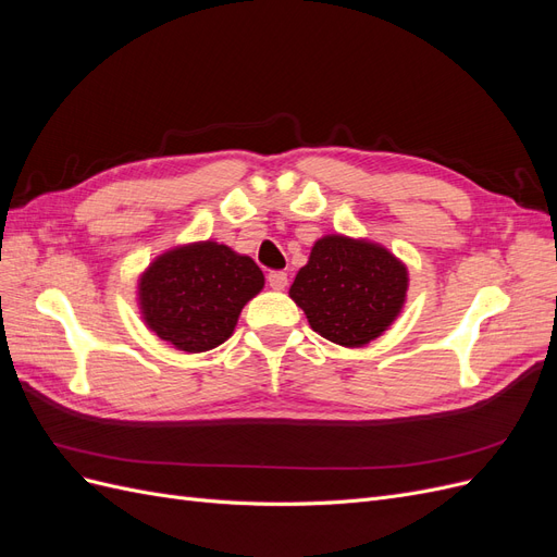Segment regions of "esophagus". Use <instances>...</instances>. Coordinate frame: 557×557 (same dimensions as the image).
<instances>
[{"instance_id": "34e87169", "label": "esophagus", "mask_w": 557, "mask_h": 557, "mask_svg": "<svg viewBox=\"0 0 557 557\" xmlns=\"http://www.w3.org/2000/svg\"><path fill=\"white\" fill-rule=\"evenodd\" d=\"M267 281H269V288L285 290V285H288V274H285V272H269Z\"/></svg>"}]
</instances>
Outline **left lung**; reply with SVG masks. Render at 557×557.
Segmentation results:
<instances>
[{"label":"left lung","mask_w":557,"mask_h":557,"mask_svg":"<svg viewBox=\"0 0 557 557\" xmlns=\"http://www.w3.org/2000/svg\"><path fill=\"white\" fill-rule=\"evenodd\" d=\"M409 272L391 250L367 239L327 234L290 285L295 305L325 339L360 348L374 342L399 315Z\"/></svg>","instance_id":"left-lung-1"}]
</instances>
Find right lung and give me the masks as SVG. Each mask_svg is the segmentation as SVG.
I'll list each match as a JSON object with an SVG mask.
<instances>
[{"instance_id":"1","label":"right lung","mask_w":557,"mask_h":557,"mask_svg":"<svg viewBox=\"0 0 557 557\" xmlns=\"http://www.w3.org/2000/svg\"><path fill=\"white\" fill-rule=\"evenodd\" d=\"M264 276L248 256L225 244L195 242L162 252L139 278L144 323L162 342L205 352L227 342Z\"/></svg>"}]
</instances>
